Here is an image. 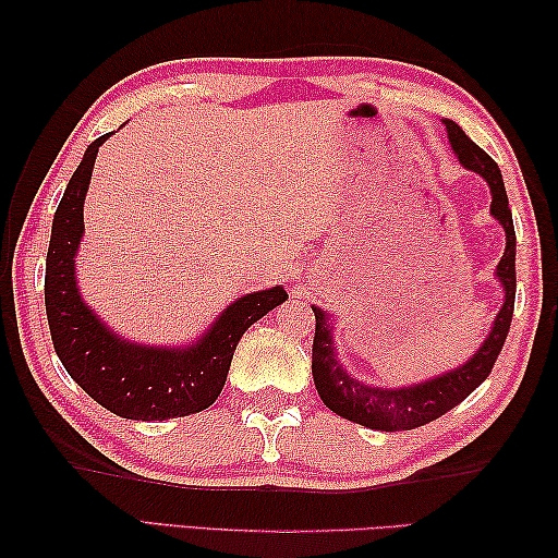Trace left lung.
I'll return each instance as SVG.
<instances>
[{
    "instance_id": "obj_1",
    "label": "left lung",
    "mask_w": 558,
    "mask_h": 558,
    "mask_svg": "<svg viewBox=\"0 0 558 558\" xmlns=\"http://www.w3.org/2000/svg\"><path fill=\"white\" fill-rule=\"evenodd\" d=\"M448 141L453 146L458 160L465 165L468 170L482 174L492 189V216L504 225L506 230V252L496 266V278L501 280L506 290V300L499 316H496L494 328L489 338L482 342V348L475 352L458 369L441 374L429 381L405 388H378L360 384L352 378L333 352V336H330L328 316L314 310L316 316V333H314V348H312V374L318 396H322L324 405L340 414L342 420H350L354 424L369 426L378 432H408L414 426L429 424L441 417L448 410L460 405L472 390H475L484 378L494 369V362L506 342L508 328L513 322V304H515V230H513V216L508 208V196L504 186V177L499 165L487 156L475 141L468 138L465 132L450 120H444Z\"/></svg>"
}]
</instances>
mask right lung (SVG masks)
<instances>
[{"instance_id":"add662e5","label":"right lung","mask_w":558,"mask_h":558,"mask_svg":"<svg viewBox=\"0 0 558 558\" xmlns=\"http://www.w3.org/2000/svg\"><path fill=\"white\" fill-rule=\"evenodd\" d=\"M108 138L110 134L96 138L83 153L54 213L45 266V312L54 352L93 400L124 420L186 417L216 402L244 330L286 302L288 292L270 288L244 294L220 314L196 345L184 350L134 345L105 328L81 300L74 256L83 236V201L93 165Z\"/></svg>"}]
</instances>
